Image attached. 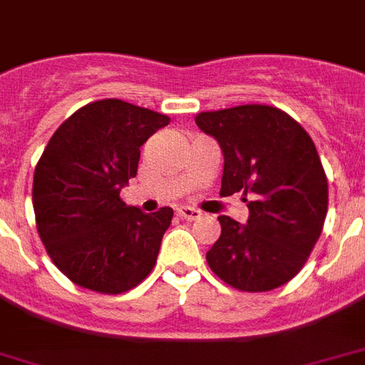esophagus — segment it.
I'll list each match as a JSON object with an SVG mask.
<instances>
[{
	"label": "esophagus",
	"instance_id": "obj_1",
	"mask_svg": "<svg viewBox=\"0 0 365 365\" xmlns=\"http://www.w3.org/2000/svg\"><path fill=\"white\" fill-rule=\"evenodd\" d=\"M178 216L182 217V220H187V222H195V220H199L202 214H200L197 208H189V206H180L178 208Z\"/></svg>",
	"mask_w": 365,
	"mask_h": 365
}]
</instances>
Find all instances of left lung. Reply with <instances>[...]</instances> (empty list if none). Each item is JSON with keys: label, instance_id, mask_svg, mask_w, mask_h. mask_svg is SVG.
<instances>
[{"label": "left lung", "instance_id": "1", "mask_svg": "<svg viewBox=\"0 0 365 365\" xmlns=\"http://www.w3.org/2000/svg\"><path fill=\"white\" fill-rule=\"evenodd\" d=\"M200 130L223 151L222 197H248V222L220 216L206 261L231 288L269 292L309 259L328 214V178L312 138L286 111L265 104L202 111ZM246 200V199H244Z\"/></svg>", "mask_w": 365, "mask_h": 365}]
</instances>
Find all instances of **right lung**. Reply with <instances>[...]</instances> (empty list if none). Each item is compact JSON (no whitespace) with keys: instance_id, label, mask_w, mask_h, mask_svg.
<instances>
[{"instance_id":"obj_1","label":"right lung","mask_w":365,"mask_h":365,"mask_svg":"<svg viewBox=\"0 0 365 365\" xmlns=\"http://www.w3.org/2000/svg\"><path fill=\"white\" fill-rule=\"evenodd\" d=\"M168 123L159 111L106 98L79 108L48 140L31 189L37 233L77 286L115 295L153 271L174 210L143 214L119 195L136 176L140 148Z\"/></svg>"}]
</instances>
